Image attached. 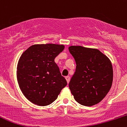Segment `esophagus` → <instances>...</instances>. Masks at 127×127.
<instances>
[{
	"instance_id": "1",
	"label": "esophagus",
	"mask_w": 127,
	"mask_h": 127,
	"mask_svg": "<svg viewBox=\"0 0 127 127\" xmlns=\"http://www.w3.org/2000/svg\"><path fill=\"white\" fill-rule=\"evenodd\" d=\"M65 79H66L67 84H68V83H69L70 79V78L69 76H65Z\"/></svg>"
}]
</instances>
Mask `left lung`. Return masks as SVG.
I'll return each mask as SVG.
<instances>
[{"instance_id": "obj_1", "label": "left lung", "mask_w": 127, "mask_h": 127, "mask_svg": "<svg viewBox=\"0 0 127 127\" xmlns=\"http://www.w3.org/2000/svg\"><path fill=\"white\" fill-rule=\"evenodd\" d=\"M68 50L76 64L68 84L74 98L85 106L98 104L112 85L113 68L110 59L95 48L70 46Z\"/></svg>"}]
</instances>
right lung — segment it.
Returning a JSON list of instances; mask_svg holds the SVG:
<instances>
[{
  "label": "right lung",
  "instance_id": "right-lung-1",
  "mask_svg": "<svg viewBox=\"0 0 127 127\" xmlns=\"http://www.w3.org/2000/svg\"><path fill=\"white\" fill-rule=\"evenodd\" d=\"M64 45L48 43L32 45L22 54L17 78L24 95L33 104L45 106L57 98L67 81L54 62Z\"/></svg>",
  "mask_w": 127,
  "mask_h": 127
}]
</instances>
